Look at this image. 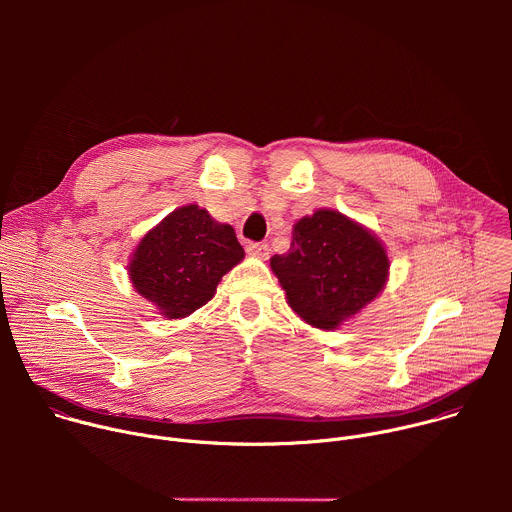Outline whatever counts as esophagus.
Returning a JSON list of instances; mask_svg holds the SVG:
<instances>
[{"instance_id":"34e87169","label":"esophagus","mask_w":512,"mask_h":512,"mask_svg":"<svg viewBox=\"0 0 512 512\" xmlns=\"http://www.w3.org/2000/svg\"><path fill=\"white\" fill-rule=\"evenodd\" d=\"M247 253L251 257H257V259H267L269 257V247L265 243H249Z\"/></svg>"}]
</instances>
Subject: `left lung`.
Here are the masks:
<instances>
[{
    "instance_id": "left-lung-1",
    "label": "left lung",
    "mask_w": 512,
    "mask_h": 512,
    "mask_svg": "<svg viewBox=\"0 0 512 512\" xmlns=\"http://www.w3.org/2000/svg\"><path fill=\"white\" fill-rule=\"evenodd\" d=\"M269 265L287 306L306 324L332 332L379 298L391 261L371 229L334 208H318L300 218L289 251L273 255Z\"/></svg>"
}]
</instances>
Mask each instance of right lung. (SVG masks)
Returning <instances> with one entry per match:
<instances>
[{"label":"right lung","instance_id":"1","mask_svg":"<svg viewBox=\"0 0 512 512\" xmlns=\"http://www.w3.org/2000/svg\"><path fill=\"white\" fill-rule=\"evenodd\" d=\"M245 257L235 229L198 204L172 210L141 237L127 263L137 294L168 320L186 318L216 294Z\"/></svg>","mask_w":512,"mask_h":512}]
</instances>
